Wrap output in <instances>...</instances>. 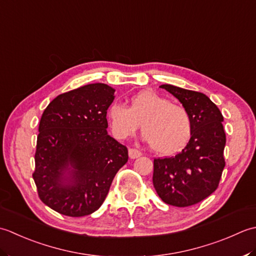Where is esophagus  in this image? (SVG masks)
I'll return each mask as SVG.
<instances>
[{"instance_id": "obj_1", "label": "esophagus", "mask_w": 256, "mask_h": 256, "mask_svg": "<svg viewBox=\"0 0 256 256\" xmlns=\"http://www.w3.org/2000/svg\"><path fill=\"white\" fill-rule=\"evenodd\" d=\"M128 154H129V158H130V159L139 158L140 156H142V152H140L139 150L134 149V148H130V149L128 150Z\"/></svg>"}]
</instances>
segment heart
<instances>
[{
	"label": "heart",
	"mask_w": 256,
	"mask_h": 256,
	"mask_svg": "<svg viewBox=\"0 0 256 256\" xmlns=\"http://www.w3.org/2000/svg\"><path fill=\"white\" fill-rule=\"evenodd\" d=\"M107 117L118 139L132 137L142 124L151 148L164 156L184 149L192 134V120L186 109L151 90L136 94L129 107L112 102L107 109Z\"/></svg>",
	"instance_id": "b5f03b06"
}]
</instances>
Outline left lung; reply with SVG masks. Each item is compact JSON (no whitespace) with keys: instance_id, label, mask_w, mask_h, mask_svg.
<instances>
[{"instance_id":"1","label":"left lung","mask_w":256,"mask_h":256,"mask_svg":"<svg viewBox=\"0 0 256 256\" xmlns=\"http://www.w3.org/2000/svg\"><path fill=\"white\" fill-rule=\"evenodd\" d=\"M160 88L172 94L190 114L192 134L181 152L154 160V186L166 204L194 206L216 190L226 166L223 116L204 94L169 84Z\"/></svg>"}]
</instances>
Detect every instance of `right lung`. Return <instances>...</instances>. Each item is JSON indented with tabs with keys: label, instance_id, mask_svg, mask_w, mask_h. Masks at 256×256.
I'll use <instances>...</instances> for the list:
<instances>
[{
	"label": "right lung",
	"instance_id": "1",
	"mask_svg": "<svg viewBox=\"0 0 256 256\" xmlns=\"http://www.w3.org/2000/svg\"><path fill=\"white\" fill-rule=\"evenodd\" d=\"M114 90L102 82L57 96L42 114L33 179L42 202L78 218L98 210L128 150L108 134Z\"/></svg>",
	"mask_w": 256,
	"mask_h": 256
}]
</instances>
